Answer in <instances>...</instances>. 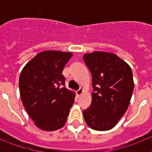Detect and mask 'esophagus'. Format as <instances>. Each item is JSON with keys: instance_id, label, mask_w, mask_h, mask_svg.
<instances>
[{"instance_id": "esophagus-1", "label": "esophagus", "mask_w": 152, "mask_h": 152, "mask_svg": "<svg viewBox=\"0 0 152 152\" xmlns=\"http://www.w3.org/2000/svg\"><path fill=\"white\" fill-rule=\"evenodd\" d=\"M83 88H80L79 90L76 91V95H78V96H80V95L81 94L83 93Z\"/></svg>"}]
</instances>
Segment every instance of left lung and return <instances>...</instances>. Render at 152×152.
I'll list each match as a JSON object with an SVG mask.
<instances>
[{"mask_svg":"<svg viewBox=\"0 0 152 152\" xmlns=\"http://www.w3.org/2000/svg\"><path fill=\"white\" fill-rule=\"evenodd\" d=\"M92 76V102L83 110L90 128L98 131L111 129L127 110L134 88L132 72L117 55L94 52L83 55Z\"/></svg>","mask_w":152,"mask_h":152,"instance_id":"1","label":"left lung"}]
</instances>
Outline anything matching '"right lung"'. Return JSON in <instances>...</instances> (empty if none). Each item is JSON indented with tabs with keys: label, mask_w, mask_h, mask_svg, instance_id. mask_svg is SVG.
<instances>
[{
	"label": "right lung",
	"mask_w": 152,
	"mask_h": 152,
	"mask_svg": "<svg viewBox=\"0 0 152 152\" xmlns=\"http://www.w3.org/2000/svg\"><path fill=\"white\" fill-rule=\"evenodd\" d=\"M72 54L56 50L38 53L20 76L22 102L35 125L46 131L63 127L75 93L65 88L62 71Z\"/></svg>",
	"instance_id": "add662e5"
}]
</instances>
